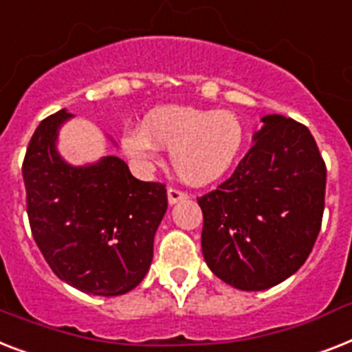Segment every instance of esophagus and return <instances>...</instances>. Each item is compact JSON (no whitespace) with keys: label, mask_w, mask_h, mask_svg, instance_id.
<instances>
[{"label":"esophagus","mask_w":352,"mask_h":352,"mask_svg":"<svg viewBox=\"0 0 352 352\" xmlns=\"http://www.w3.org/2000/svg\"><path fill=\"white\" fill-rule=\"evenodd\" d=\"M184 199H188V195H186L184 191H179L175 190V188H168V202H170V206L184 201Z\"/></svg>","instance_id":"34e87169"}]
</instances>
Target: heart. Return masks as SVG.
<instances>
[{
  "mask_svg": "<svg viewBox=\"0 0 352 352\" xmlns=\"http://www.w3.org/2000/svg\"><path fill=\"white\" fill-rule=\"evenodd\" d=\"M245 141L241 117L228 110L162 107L142 128L121 137L122 151L141 168L157 162V146L171 150V168L188 186H208L235 166Z\"/></svg>",
  "mask_w": 352,
  "mask_h": 352,
  "instance_id": "obj_1",
  "label": "heart"
}]
</instances>
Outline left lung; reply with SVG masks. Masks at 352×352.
<instances>
[{
	"label": "left lung",
	"mask_w": 352,
	"mask_h": 352,
	"mask_svg": "<svg viewBox=\"0 0 352 352\" xmlns=\"http://www.w3.org/2000/svg\"><path fill=\"white\" fill-rule=\"evenodd\" d=\"M262 122L233 175L199 199L206 264L242 291L295 275L324 215L325 164L311 131L278 113Z\"/></svg>",
	"instance_id": "obj_1"
}]
</instances>
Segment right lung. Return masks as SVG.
<instances>
[{"instance_id": "add662e5", "label": "right lung", "mask_w": 352, "mask_h": 352, "mask_svg": "<svg viewBox=\"0 0 352 352\" xmlns=\"http://www.w3.org/2000/svg\"><path fill=\"white\" fill-rule=\"evenodd\" d=\"M72 113L39 122L23 162L34 241L63 282L97 296H119L141 284L153 239L168 210L164 184L137 181L116 155L74 166L57 150Z\"/></svg>"}]
</instances>
